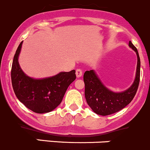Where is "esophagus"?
<instances>
[{"mask_svg": "<svg viewBox=\"0 0 150 150\" xmlns=\"http://www.w3.org/2000/svg\"><path fill=\"white\" fill-rule=\"evenodd\" d=\"M82 71H81V69H76V75L77 78L81 77V76H82Z\"/></svg>", "mask_w": 150, "mask_h": 150, "instance_id": "34e87169", "label": "esophagus"}]
</instances>
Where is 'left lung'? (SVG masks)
I'll return each instance as SVG.
<instances>
[{"mask_svg": "<svg viewBox=\"0 0 150 150\" xmlns=\"http://www.w3.org/2000/svg\"><path fill=\"white\" fill-rule=\"evenodd\" d=\"M129 47L136 52L137 66L135 79L129 88L122 92H114L103 84L94 70L84 74V96L87 104L97 115L106 116L122 110L131 102L138 90L140 80V57L137 49L129 41Z\"/></svg>", "mask_w": 150, "mask_h": 150, "instance_id": "obj_1", "label": "left lung"}]
</instances>
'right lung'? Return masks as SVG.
Returning <instances> with one entry per match:
<instances>
[{
	"instance_id": "obj_1",
	"label": "right lung",
	"mask_w": 150,
	"mask_h": 150,
	"mask_svg": "<svg viewBox=\"0 0 150 150\" xmlns=\"http://www.w3.org/2000/svg\"><path fill=\"white\" fill-rule=\"evenodd\" d=\"M23 42L16 51L11 67V83L14 93L21 103L35 113L52 112L60 105L69 86L76 79V71H62L43 79L28 76L19 64Z\"/></svg>"
}]
</instances>
